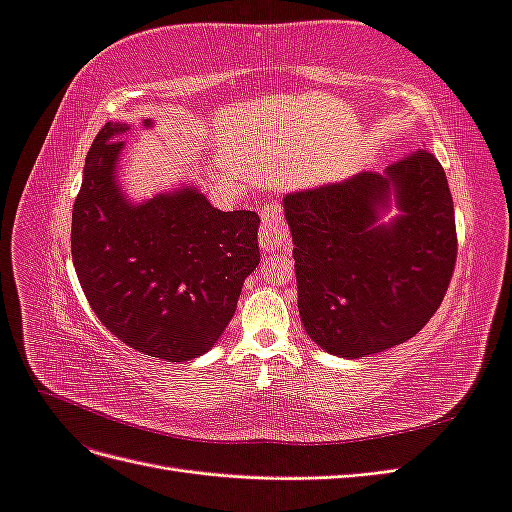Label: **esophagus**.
Returning <instances> with one entry per match:
<instances>
[{
    "label": "esophagus",
    "mask_w": 512,
    "mask_h": 512,
    "mask_svg": "<svg viewBox=\"0 0 512 512\" xmlns=\"http://www.w3.org/2000/svg\"><path fill=\"white\" fill-rule=\"evenodd\" d=\"M258 243H260L262 252H273V250H277V247H288L290 245L288 228L282 220L280 209H277L275 205H271V207L262 211Z\"/></svg>",
    "instance_id": "34e87169"
}]
</instances>
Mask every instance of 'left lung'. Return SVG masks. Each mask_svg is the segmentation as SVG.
<instances>
[{"label": "left lung", "instance_id": "1", "mask_svg": "<svg viewBox=\"0 0 512 512\" xmlns=\"http://www.w3.org/2000/svg\"><path fill=\"white\" fill-rule=\"evenodd\" d=\"M282 205L301 322L324 352L378 354L436 314L455 269L457 232L444 168L431 151L382 173L290 192Z\"/></svg>", "mask_w": 512, "mask_h": 512}]
</instances>
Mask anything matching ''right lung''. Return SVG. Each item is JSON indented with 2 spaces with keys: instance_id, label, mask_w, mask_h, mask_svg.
<instances>
[{
  "instance_id": "1",
  "label": "right lung",
  "mask_w": 512,
  "mask_h": 512,
  "mask_svg": "<svg viewBox=\"0 0 512 512\" xmlns=\"http://www.w3.org/2000/svg\"><path fill=\"white\" fill-rule=\"evenodd\" d=\"M143 128H153L145 119ZM108 121L91 145L72 209V260L98 320L123 344L183 363L209 352L260 262L254 211H220L194 183L132 200L121 136Z\"/></svg>"
}]
</instances>
